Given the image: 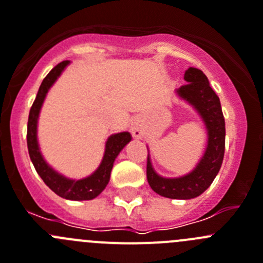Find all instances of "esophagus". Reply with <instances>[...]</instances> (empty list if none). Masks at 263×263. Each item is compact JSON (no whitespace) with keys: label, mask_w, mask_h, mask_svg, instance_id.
<instances>
[{"label":"esophagus","mask_w":263,"mask_h":263,"mask_svg":"<svg viewBox=\"0 0 263 263\" xmlns=\"http://www.w3.org/2000/svg\"><path fill=\"white\" fill-rule=\"evenodd\" d=\"M131 132L135 137H140L143 135V129H141V126L137 120H134L131 123Z\"/></svg>","instance_id":"obj_1"}]
</instances>
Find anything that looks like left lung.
I'll use <instances>...</instances> for the list:
<instances>
[{
	"instance_id": "8db88e82",
	"label": "left lung",
	"mask_w": 263,
	"mask_h": 263,
	"mask_svg": "<svg viewBox=\"0 0 263 263\" xmlns=\"http://www.w3.org/2000/svg\"><path fill=\"white\" fill-rule=\"evenodd\" d=\"M184 79L188 84L181 85L178 95L197 109L209 132L208 148L197 167L188 175L178 179H165L157 175L146 161V178L152 190L167 198L190 200L200 196L210 187L222 166L224 157L226 127L219 97L210 87L205 73L198 68L190 67Z\"/></svg>"
}]
</instances>
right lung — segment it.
<instances>
[{
    "label": "right lung",
    "instance_id": "right-lung-1",
    "mask_svg": "<svg viewBox=\"0 0 263 263\" xmlns=\"http://www.w3.org/2000/svg\"><path fill=\"white\" fill-rule=\"evenodd\" d=\"M67 63L68 61H63V62L58 63L54 68H51L50 72L45 76V79L43 80L40 88H39L37 96H36L35 101L32 104L31 110H29L28 124H27V146H28L29 158H31L33 166H35L36 171L41 176L44 183L54 193H57L58 196L67 198V200H92V198L97 197L109 183L112 163H114L119 152L131 140V135L128 132H120V134L112 135V136L109 137L101 165L89 178L82 179V180H70V179L63 178L62 175L51 170L46 165V162L44 161L40 152H39L37 139H36L39 112H40L41 105H43L46 92L51 87V84L57 80V78L61 75L63 68L67 66Z\"/></svg>",
    "mask_w": 263,
    "mask_h": 263
}]
</instances>
